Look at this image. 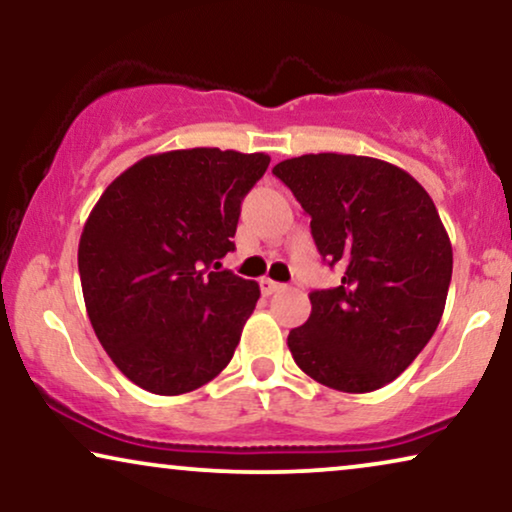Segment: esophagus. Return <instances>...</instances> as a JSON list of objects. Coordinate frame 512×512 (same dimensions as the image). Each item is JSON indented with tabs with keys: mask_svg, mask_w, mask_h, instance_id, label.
I'll use <instances>...</instances> for the list:
<instances>
[{
	"mask_svg": "<svg viewBox=\"0 0 512 512\" xmlns=\"http://www.w3.org/2000/svg\"><path fill=\"white\" fill-rule=\"evenodd\" d=\"M279 289H282V284H279V282H272L270 277L261 279V293H263V296H272V293H277Z\"/></svg>",
	"mask_w": 512,
	"mask_h": 512,
	"instance_id": "34e87169",
	"label": "esophagus"
}]
</instances>
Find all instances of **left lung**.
Here are the masks:
<instances>
[{
	"label": "left lung",
	"mask_w": 512,
	"mask_h": 512,
	"mask_svg": "<svg viewBox=\"0 0 512 512\" xmlns=\"http://www.w3.org/2000/svg\"><path fill=\"white\" fill-rule=\"evenodd\" d=\"M272 174L310 214L324 261L345 270L340 286L310 293V319L286 340L293 361L347 394L384 387L445 310L452 244L431 195L401 167L347 153L289 158Z\"/></svg>",
	"instance_id": "obj_1"
}]
</instances>
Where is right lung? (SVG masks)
Segmentation results:
<instances>
[{"mask_svg":"<svg viewBox=\"0 0 512 512\" xmlns=\"http://www.w3.org/2000/svg\"><path fill=\"white\" fill-rule=\"evenodd\" d=\"M268 165L265 153L165 151L97 200L79 242L83 300L104 352L137 387L188 394L233 359L261 289L216 270Z\"/></svg>","mask_w":512,"mask_h":512,"instance_id":"right-lung-1","label":"right lung"}]
</instances>
